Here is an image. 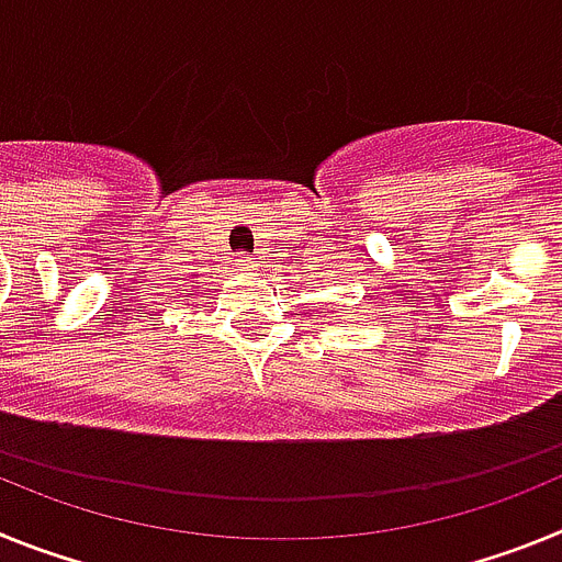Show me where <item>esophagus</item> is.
I'll use <instances>...</instances> for the list:
<instances>
[{
    "label": "esophagus",
    "mask_w": 562,
    "mask_h": 562,
    "mask_svg": "<svg viewBox=\"0 0 562 562\" xmlns=\"http://www.w3.org/2000/svg\"><path fill=\"white\" fill-rule=\"evenodd\" d=\"M236 265L241 267V270H250L252 261H250V258H247V256H238V258H236Z\"/></svg>",
    "instance_id": "esophagus-1"
}]
</instances>
